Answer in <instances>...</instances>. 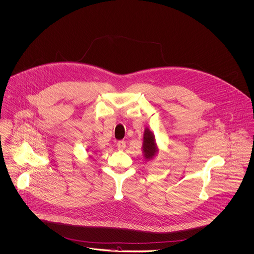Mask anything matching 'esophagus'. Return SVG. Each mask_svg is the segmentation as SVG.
Wrapping results in <instances>:
<instances>
[{"instance_id": "34e87169", "label": "esophagus", "mask_w": 254, "mask_h": 254, "mask_svg": "<svg viewBox=\"0 0 254 254\" xmlns=\"http://www.w3.org/2000/svg\"><path fill=\"white\" fill-rule=\"evenodd\" d=\"M117 146H118V148H119V149H121V150L125 149V148H126V146H127L126 141H125V140H120V141H118Z\"/></svg>"}]
</instances>
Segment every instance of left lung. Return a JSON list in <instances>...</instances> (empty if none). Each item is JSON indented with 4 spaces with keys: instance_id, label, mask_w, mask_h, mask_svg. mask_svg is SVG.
Wrapping results in <instances>:
<instances>
[{
    "instance_id": "8db88e82",
    "label": "left lung",
    "mask_w": 254,
    "mask_h": 254,
    "mask_svg": "<svg viewBox=\"0 0 254 254\" xmlns=\"http://www.w3.org/2000/svg\"><path fill=\"white\" fill-rule=\"evenodd\" d=\"M142 150L144 153L145 159H152L153 156L157 153V145L155 142V137L153 133L148 129L145 128L144 134H143V144H142Z\"/></svg>"
}]
</instances>
